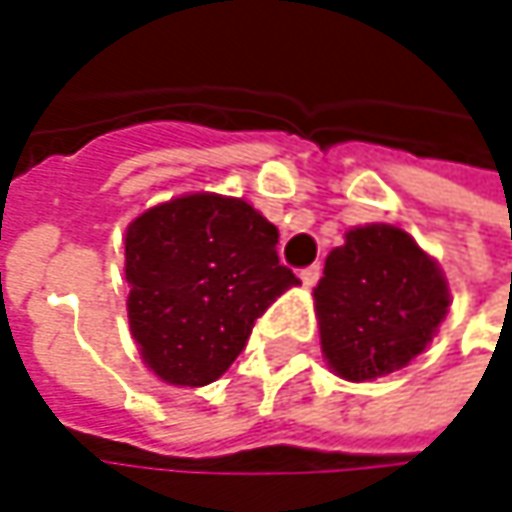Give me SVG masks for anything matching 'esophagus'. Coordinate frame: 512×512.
I'll return each instance as SVG.
<instances>
[{
	"mask_svg": "<svg viewBox=\"0 0 512 512\" xmlns=\"http://www.w3.org/2000/svg\"><path fill=\"white\" fill-rule=\"evenodd\" d=\"M320 275H323V266H320V263L305 266V269L299 272V278H302V284H305V287H314V284L320 281Z\"/></svg>",
	"mask_w": 512,
	"mask_h": 512,
	"instance_id": "34e87169",
	"label": "esophagus"
}]
</instances>
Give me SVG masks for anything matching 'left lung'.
I'll list each match as a JSON object with an SVG mask.
<instances>
[{"label": "left lung", "mask_w": 512, "mask_h": 512, "mask_svg": "<svg viewBox=\"0 0 512 512\" xmlns=\"http://www.w3.org/2000/svg\"><path fill=\"white\" fill-rule=\"evenodd\" d=\"M320 344L338 376L364 382L406 367L448 314L436 260L391 225H367L326 257L314 287Z\"/></svg>", "instance_id": "obj_1"}]
</instances>
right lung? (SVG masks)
<instances>
[{
  "mask_svg": "<svg viewBox=\"0 0 512 512\" xmlns=\"http://www.w3.org/2000/svg\"><path fill=\"white\" fill-rule=\"evenodd\" d=\"M252 204L183 195L127 228L130 329L171 385H207L246 350L255 320L299 278Z\"/></svg>",
  "mask_w": 512,
  "mask_h": 512,
  "instance_id": "right-lung-1",
  "label": "right lung"
}]
</instances>
